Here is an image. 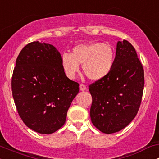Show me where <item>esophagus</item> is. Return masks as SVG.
<instances>
[{"mask_svg":"<svg viewBox=\"0 0 159 159\" xmlns=\"http://www.w3.org/2000/svg\"><path fill=\"white\" fill-rule=\"evenodd\" d=\"M86 89H87V87H86V85L83 84H80V90L84 91V90H85Z\"/></svg>","mask_w":159,"mask_h":159,"instance_id":"1","label":"esophagus"}]
</instances>
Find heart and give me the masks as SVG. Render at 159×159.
Wrapping results in <instances>:
<instances>
[{
    "instance_id": "heart-1",
    "label": "heart",
    "mask_w": 159,
    "mask_h": 159,
    "mask_svg": "<svg viewBox=\"0 0 159 159\" xmlns=\"http://www.w3.org/2000/svg\"><path fill=\"white\" fill-rule=\"evenodd\" d=\"M114 48L108 44L91 43L73 47L71 54L61 55V65L66 75L74 79L82 65L84 73L89 79L98 81L110 73L114 63Z\"/></svg>"
}]
</instances>
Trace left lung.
Segmentation results:
<instances>
[{
  "label": "left lung",
  "instance_id": "left-lung-1",
  "mask_svg": "<svg viewBox=\"0 0 159 159\" xmlns=\"http://www.w3.org/2000/svg\"><path fill=\"white\" fill-rule=\"evenodd\" d=\"M144 87L143 65L127 40L118 42L113 68L106 77L89 86L93 102L90 118L105 134L117 132L135 117Z\"/></svg>",
  "mask_w": 159,
  "mask_h": 159
}]
</instances>
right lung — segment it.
Returning a JSON list of instances; mask_svg holds the SVG:
<instances>
[{
    "label": "right lung",
    "mask_w": 159,
    "mask_h": 159,
    "mask_svg": "<svg viewBox=\"0 0 159 159\" xmlns=\"http://www.w3.org/2000/svg\"><path fill=\"white\" fill-rule=\"evenodd\" d=\"M11 84L24 123L45 134L64 125L69 107L79 92V84L66 75L55 47L38 41L28 43L19 53Z\"/></svg>",
    "instance_id": "1"
}]
</instances>
